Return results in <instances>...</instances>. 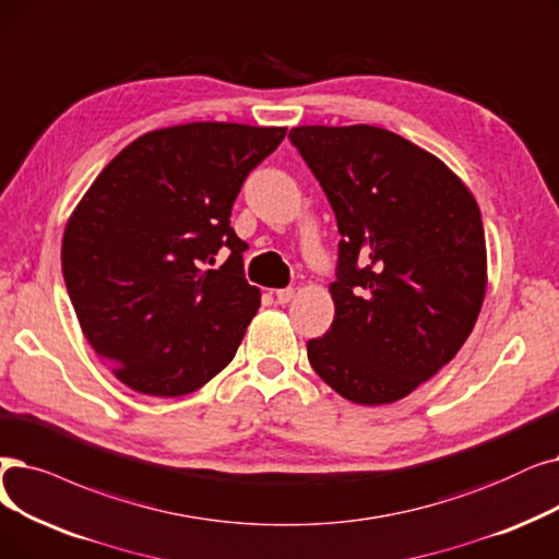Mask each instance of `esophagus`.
<instances>
[{
	"instance_id": "34e87169",
	"label": "esophagus",
	"mask_w": 559,
	"mask_h": 559,
	"mask_svg": "<svg viewBox=\"0 0 559 559\" xmlns=\"http://www.w3.org/2000/svg\"><path fill=\"white\" fill-rule=\"evenodd\" d=\"M274 297H276V301H278L281 306H283V304H289V301H293V297H295V289H293V287H283V289H276Z\"/></svg>"
}]
</instances>
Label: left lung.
<instances>
[{
	"instance_id": "8db88e82",
	"label": "left lung",
	"mask_w": 559,
	"mask_h": 559,
	"mask_svg": "<svg viewBox=\"0 0 559 559\" xmlns=\"http://www.w3.org/2000/svg\"><path fill=\"white\" fill-rule=\"evenodd\" d=\"M335 212V318L308 360L335 393L406 397L456 356L487 293V245L468 187L431 153L374 126L289 130Z\"/></svg>"
}]
</instances>
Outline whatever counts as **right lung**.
Instances as JSON below:
<instances>
[{
  "mask_svg": "<svg viewBox=\"0 0 559 559\" xmlns=\"http://www.w3.org/2000/svg\"><path fill=\"white\" fill-rule=\"evenodd\" d=\"M285 128L187 123L143 134L70 214L61 266L80 326L143 395L199 391L233 360L260 308L230 210ZM231 251L219 271L204 264Z\"/></svg>",
  "mask_w": 559,
  "mask_h": 559,
  "instance_id": "obj_1",
  "label": "right lung"
}]
</instances>
